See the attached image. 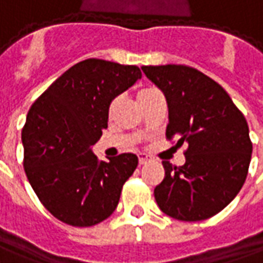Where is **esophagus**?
Here are the masks:
<instances>
[{
  "label": "esophagus",
  "mask_w": 263,
  "mask_h": 263,
  "mask_svg": "<svg viewBox=\"0 0 263 263\" xmlns=\"http://www.w3.org/2000/svg\"><path fill=\"white\" fill-rule=\"evenodd\" d=\"M138 161H139V165H145V163L148 162V157L146 155H138Z\"/></svg>",
  "instance_id": "obj_1"
}]
</instances>
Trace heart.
<instances>
[{"mask_svg":"<svg viewBox=\"0 0 263 263\" xmlns=\"http://www.w3.org/2000/svg\"><path fill=\"white\" fill-rule=\"evenodd\" d=\"M157 93H159V91L155 89V88H144V89H141V91L138 92V101H139V104H142V102L152 98V97L157 95ZM111 111H112V106L109 108V112H111Z\"/></svg>","mask_w":263,"mask_h":263,"instance_id":"1","label":"heart"}]
</instances>
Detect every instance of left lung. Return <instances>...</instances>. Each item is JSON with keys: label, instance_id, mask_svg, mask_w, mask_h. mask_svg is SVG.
Returning a JSON list of instances; mask_svg holds the SVG:
<instances>
[{"label": "left lung", "instance_id": "left-lung-1", "mask_svg": "<svg viewBox=\"0 0 263 263\" xmlns=\"http://www.w3.org/2000/svg\"><path fill=\"white\" fill-rule=\"evenodd\" d=\"M144 74L168 102L166 139L188 145L182 166L162 161L165 178L154 191L158 206L178 221L214 216L245 183L252 142L243 114L223 88L188 65H146Z\"/></svg>", "mask_w": 263, "mask_h": 263}]
</instances>
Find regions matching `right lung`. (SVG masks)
<instances>
[{"label": "right lung", "instance_id": "1", "mask_svg": "<svg viewBox=\"0 0 263 263\" xmlns=\"http://www.w3.org/2000/svg\"><path fill=\"white\" fill-rule=\"evenodd\" d=\"M142 77L137 65L89 58L55 80L31 105L23 128L24 170L41 203L67 225L111 216L138 157L98 161L91 146L108 128L112 100Z\"/></svg>", "mask_w": 263, "mask_h": 263}]
</instances>
